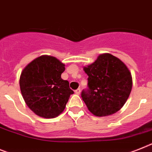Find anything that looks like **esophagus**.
I'll return each instance as SVG.
<instances>
[{"mask_svg": "<svg viewBox=\"0 0 152 152\" xmlns=\"http://www.w3.org/2000/svg\"><path fill=\"white\" fill-rule=\"evenodd\" d=\"M80 92H81V90H80V88H78L77 90H75V94H77V95H79V94H80Z\"/></svg>", "mask_w": 152, "mask_h": 152, "instance_id": "obj_1", "label": "esophagus"}]
</instances>
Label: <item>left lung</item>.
I'll return each instance as SVG.
<instances>
[{
    "label": "left lung",
    "mask_w": 152,
    "mask_h": 152,
    "mask_svg": "<svg viewBox=\"0 0 152 152\" xmlns=\"http://www.w3.org/2000/svg\"><path fill=\"white\" fill-rule=\"evenodd\" d=\"M88 89L81 93L88 110L97 117L115 113L124 105L132 88V77L126 65L111 54L100 55L84 67Z\"/></svg>",
    "instance_id": "1"
}]
</instances>
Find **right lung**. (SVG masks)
Returning <instances> with one entry per match:
<instances>
[{"instance_id":"1","label":"right lung","mask_w":152,"mask_h":152,"mask_svg":"<svg viewBox=\"0 0 152 152\" xmlns=\"http://www.w3.org/2000/svg\"><path fill=\"white\" fill-rule=\"evenodd\" d=\"M65 65L56 58L42 56L31 62L20 76L25 103L37 115L53 118L64 110L71 94L69 83L61 78Z\"/></svg>"}]
</instances>
